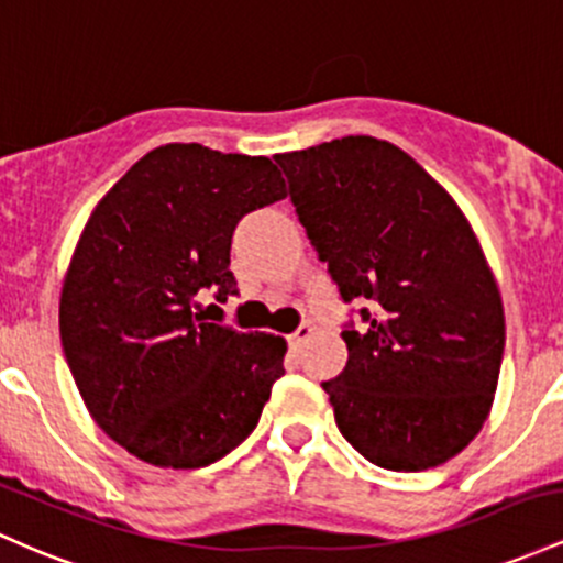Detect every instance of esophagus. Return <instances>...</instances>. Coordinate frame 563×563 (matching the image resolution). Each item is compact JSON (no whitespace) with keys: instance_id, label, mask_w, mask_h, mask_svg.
Returning <instances> with one entry per match:
<instances>
[{"instance_id":"esophagus-1","label":"esophagus","mask_w":563,"mask_h":563,"mask_svg":"<svg viewBox=\"0 0 563 563\" xmlns=\"http://www.w3.org/2000/svg\"><path fill=\"white\" fill-rule=\"evenodd\" d=\"M311 334H313V327H311V324H300L298 330L289 334V349L300 351L302 345H306L308 340H311Z\"/></svg>"}]
</instances>
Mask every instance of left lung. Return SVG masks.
Masks as SVG:
<instances>
[{"label":"left lung","mask_w":563,"mask_h":563,"mask_svg":"<svg viewBox=\"0 0 563 563\" xmlns=\"http://www.w3.org/2000/svg\"><path fill=\"white\" fill-rule=\"evenodd\" d=\"M308 242L364 327L321 383L345 441L426 471L476 439L505 349L500 292L468 220L412 156L369 135L276 154Z\"/></svg>","instance_id":"8db88e82"}]
</instances>
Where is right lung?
Segmentation results:
<instances>
[{
    "instance_id": "right-lung-1",
    "label": "right lung",
    "mask_w": 563,
    "mask_h": 563,
    "mask_svg": "<svg viewBox=\"0 0 563 563\" xmlns=\"http://www.w3.org/2000/svg\"><path fill=\"white\" fill-rule=\"evenodd\" d=\"M284 197L265 156L169 143L87 220L60 295L63 353L95 422L143 463L207 468L255 431L287 345L205 321L199 300L239 295L233 231Z\"/></svg>"
}]
</instances>
